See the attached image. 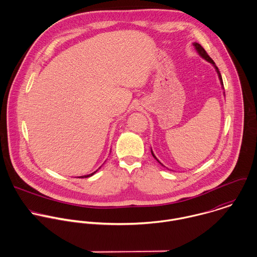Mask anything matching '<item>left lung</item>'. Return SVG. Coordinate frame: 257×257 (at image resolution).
<instances>
[{
  "mask_svg": "<svg viewBox=\"0 0 257 257\" xmlns=\"http://www.w3.org/2000/svg\"><path fill=\"white\" fill-rule=\"evenodd\" d=\"M193 46L195 47V49L197 50V52H198V53L204 58V59H205L206 61H208L209 63H211L212 65H213V67L215 68V70H216V72H217V75H218V78H219V81H220V84H221V87H222V89H223V82H222V78H221V75H220V72H219V70H218V68H217V66L215 65V63H214V61L209 57V55L206 53V52L205 51V49L200 45V44H198V43H194L193 44ZM224 93V92H223ZM151 153H152V155H153V157H154L155 159L162 165V166H164L157 158H156V156H155L154 153H153V151H152V149H151Z\"/></svg>",
  "mask_w": 257,
  "mask_h": 257,
  "instance_id": "8db88e82",
  "label": "left lung"
}]
</instances>
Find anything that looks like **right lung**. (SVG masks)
<instances>
[{
	"label": "right lung",
	"instance_id": "1",
	"mask_svg": "<svg viewBox=\"0 0 257 257\" xmlns=\"http://www.w3.org/2000/svg\"><path fill=\"white\" fill-rule=\"evenodd\" d=\"M100 169V168H99ZM97 172V170L95 171V172H93V173H91V174H89V175H85V176H81V177H78V178H88V177H91V176H93L95 173Z\"/></svg>",
	"mask_w": 257,
	"mask_h": 257
}]
</instances>
